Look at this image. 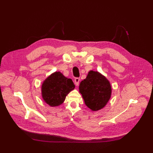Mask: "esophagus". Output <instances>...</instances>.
<instances>
[{
    "instance_id": "34e87169",
    "label": "esophagus",
    "mask_w": 153,
    "mask_h": 153,
    "mask_svg": "<svg viewBox=\"0 0 153 153\" xmlns=\"http://www.w3.org/2000/svg\"><path fill=\"white\" fill-rule=\"evenodd\" d=\"M80 82V79L79 77H76V78H75L74 79V82H75V85L76 86H78L79 85V83Z\"/></svg>"
}]
</instances>
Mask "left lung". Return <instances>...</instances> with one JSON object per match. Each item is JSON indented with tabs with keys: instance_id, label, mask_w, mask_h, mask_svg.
Returning <instances> with one entry per match:
<instances>
[{
	"instance_id": "1",
	"label": "left lung",
	"mask_w": 153,
	"mask_h": 153,
	"mask_svg": "<svg viewBox=\"0 0 153 153\" xmlns=\"http://www.w3.org/2000/svg\"><path fill=\"white\" fill-rule=\"evenodd\" d=\"M86 106L93 111L102 109L110 99L112 87L109 81L98 71H90L79 87Z\"/></svg>"
}]
</instances>
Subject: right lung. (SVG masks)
<instances>
[{
	"label": "right lung",
	"instance_id": "right-lung-1",
	"mask_svg": "<svg viewBox=\"0 0 153 153\" xmlns=\"http://www.w3.org/2000/svg\"><path fill=\"white\" fill-rule=\"evenodd\" d=\"M74 88L72 80L65 77L60 71H55L42 84V97L49 106H58L64 102L66 95Z\"/></svg>",
	"mask_w": 153,
	"mask_h": 153
}]
</instances>
